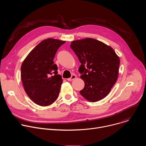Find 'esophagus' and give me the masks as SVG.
Wrapping results in <instances>:
<instances>
[{"label": "esophagus", "mask_w": 146, "mask_h": 146, "mask_svg": "<svg viewBox=\"0 0 146 146\" xmlns=\"http://www.w3.org/2000/svg\"><path fill=\"white\" fill-rule=\"evenodd\" d=\"M76 78V76L75 74H73L70 78H68V81H72V80H73L74 79H75Z\"/></svg>", "instance_id": "obj_1"}]
</instances>
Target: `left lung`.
<instances>
[{
  "mask_svg": "<svg viewBox=\"0 0 146 146\" xmlns=\"http://www.w3.org/2000/svg\"><path fill=\"white\" fill-rule=\"evenodd\" d=\"M70 47L81 64L78 71L85 86L80 94L92 102L105 98L117 81L119 56L110 46L92 38L73 41Z\"/></svg>",
  "mask_w": 146,
  "mask_h": 146,
  "instance_id": "1",
  "label": "left lung"
}]
</instances>
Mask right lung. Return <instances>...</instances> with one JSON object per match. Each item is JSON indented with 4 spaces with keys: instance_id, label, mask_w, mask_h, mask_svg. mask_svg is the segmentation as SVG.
<instances>
[{
    "instance_id": "obj_1",
    "label": "right lung",
    "mask_w": 146,
    "mask_h": 146,
    "mask_svg": "<svg viewBox=\"0 0 146 146\" xmlns=\"http://www.w3.org/2000/svg\"><path fill=\"white\" fill-rule=\"evenodd\" d=\"M65 42L51 38L44 40L23 62L21 77L24 90L39 106H49L58 97L63 80L58 74V67L53 60L58 49Z\"/></svg>"
}]
</instances>
